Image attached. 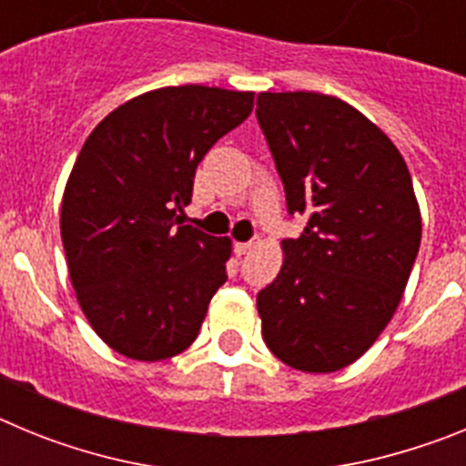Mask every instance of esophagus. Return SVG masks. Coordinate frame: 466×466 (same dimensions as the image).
Returning <instances> with one entry per match:
<instances>
[{"label":"esophagus","mask_w":466,"mask_h":466,"mask_svg":"<svg viewBox=\"0 0 466 466\" xmlns=\"http://www.w3.org/2000/svg\"><path fill=\"white\" fill-rule=\"evenodd\" d=\"M252 247H254V242H236V254L238 257H242V254L249 252Z\"/></svg>","instance_id":"34e87169"}]
</instances>
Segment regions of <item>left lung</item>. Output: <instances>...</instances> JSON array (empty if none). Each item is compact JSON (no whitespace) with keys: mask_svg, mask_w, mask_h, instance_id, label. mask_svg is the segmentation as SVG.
<instances>
[{"mask_svg":"<svg viewBox=\"0 0 466 466\" xmlns=\"http://www.w3.org/2000/svg\"><path fill=\"white\" fill-rule=\"evenodd\" d=\"M257 118L287 209L306 217L257 296L263 340L291 369L339 371L376 343L409 282L422 236L410 172L392 139L333 95L261 93Z\"/></svg>","mask_w":466,"mask_h":466,"instance_id":"8db88e82","label":"left lung"}]
</instances>
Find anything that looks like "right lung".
I'll use <instances>...</instances> for the list:
<instances>
[{"label": "right lung", "instance_id": "add662e5", "mask_svg": "<svg viewBox=\"0 0 466 466\" xmlns=\"http://www.w3.org/2000/svg\"><path fill=\"white\" fill-rule=\"evenodd\" d=\"M252 106L249 90L156 88L106 114L76 156L60 209L69 279L118 355L170 360L196 340L230 238L179 226V214L198 163Z\"/></svg>", "mask_w": 466, "mask_h": 466}]
</instances>
